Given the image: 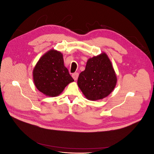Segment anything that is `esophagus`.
Listing matches in <instances>:
<instances>
[{"instance_id":"esophagus-1","label":"esophagus","mask_w":154,"mask_h":154,"mask_svg":"<svg viewBox=\"0 0 154 154\" xmlns=\"http://www.w3.org/2000/svg\"><path fill=\"white\" fill-rule=\"evenodd\" d=\"M78 76H79V74L78 72H75V73H74V74H72V78H73L74 80H77Z\"/></svg>"}]
</instances>
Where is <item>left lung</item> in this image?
<instances>
[{
    "label": "left lung",
    "mask_w": 154,
    "mask_h": 154,
    "mask_svg": "<svg viewBox=\"0 0 154 154\" xmlns=\"http://www.w3.org/2000/svg\"><path fill=\"white\" fill-rule=\"evenodd\" d=\"M117 82L112 65L106 53L88 60L85 71L78 79V85L86 98L103 99L112 92Z\"/></svg>",
    "instance_id": "obj_1"
}]
</instances>
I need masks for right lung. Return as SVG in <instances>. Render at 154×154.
I'll use <instances>...</instances> for the list:
<instances>
[{
	"label": "right lung",
	"instance_id": "1",
	"mask_svg": "<svg viewBox=\"0 0 154 154\" xmlns=\"http://www.w3.org/2000/svg\"><path fill=\"white\" fill-rule=\"evenodd\" d=\"M32 76L37 89L51 97L58 96L69 83L74 82L64 66L63 54L54 49L40 58L33 69Z\"/></svg>",
	"mask_w": 154,
	"mask_h": 154
}]
</instances>
